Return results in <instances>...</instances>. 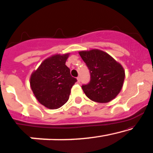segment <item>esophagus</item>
<instances>
[{
    "label": "esophagus",
    "mask_w": 153,
    "mask_h": 153,
    "mask_svg": "<svg viewBox=\"0 0 153 153\" xmlns=\"http://www.w3.org/2000/svg\"><path fill=\"white\" fill-rule=\"evenodd\" d=\"M76 79H77V82H78V83H80V82H81V79H80V77L78 76L76 78Z\"/></svg>",
    "instance_id": "obj_1"
}]
</instances>
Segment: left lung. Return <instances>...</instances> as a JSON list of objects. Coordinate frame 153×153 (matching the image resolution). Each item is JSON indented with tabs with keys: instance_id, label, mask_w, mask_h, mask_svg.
I'll list each match as a JSON object with an SVG mask.
<instances>
[{
	"instance_id": "8db88e82",
	"label": "left lung",
	"mask_w": 153,
	"mask_h": 153,
	"mask_svg": "<svg viewBox=\"0 0 153 153\" xmlns=\"http://www.w3.org/2000/svg\"><path fill=\"white\" fill-rule=\"evenodd\" d=\"M90 72V82L82 88L88 98L100 103L114 100L121 92L125 71L121 63L98 49L79 52Z\"/></svg>"
}]
</instances>
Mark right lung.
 I'll use <instances>...</instances> for the list:
<instances>
[{
    "mask_svg": "<svg viewBox=\"0 0 153 153\" xmlns=\"http://www.w3.org/2000/svg\"><path fill=\"white\" fill-rule=\"evenodd\" d=\"M69 54L50 56L30 76V87L35 97L49 109L59 108L66 103L71 87L76 82L66 65Z\"/></svg>",
    "mask_w": 153,
    "mask_h": 153,
    "instance_id": "1",
    "label": "right lung"
}]
</instances>
